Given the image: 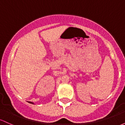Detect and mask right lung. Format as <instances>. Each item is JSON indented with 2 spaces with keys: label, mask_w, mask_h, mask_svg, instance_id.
Instances as JSON below:
<instances>
[{
  "label": "right lung",
  "mask_w": 125,
  "mask_h": 125,
  "mask_svg": "<svg viewBox=\"0 0 125 125\" xmlns=\"http://www.w3.org/2000/svg\"><path fill=\"white\" fill-rule=\"evenodd\" d=\"M29 103H30V104H34V103H33V102H28Z\"/></svg>",
  "instance_id": "obj_1"
}]
</instances>
